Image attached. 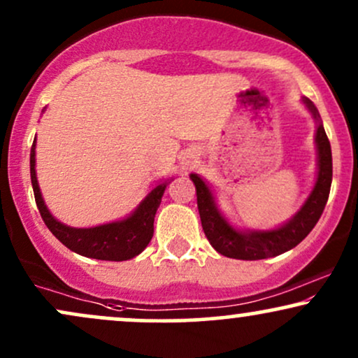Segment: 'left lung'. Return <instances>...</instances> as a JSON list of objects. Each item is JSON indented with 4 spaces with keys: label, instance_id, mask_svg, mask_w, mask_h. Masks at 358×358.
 Returning <instances> with one entry per match:
<instances>
[{
    "label": "left lung",
    "instance_id": "8db88e82",
    "mask_svg": "<svg viewBox=\"0 0 358 358\" xmlns=\"http://www.w3.org/2000/svg\"><path fill=\"white\" fill-rule=\"evenodd\" d=\"M301 102L316 122V180L305 203L285 224L268 229V231L236 227L217 205L215 192L212 190L210 185L200 175L190 173V180L196 190V205H199L203 232L212 248L222 256L242 259V261H259V259L279 256L286 250L296 248L299 242L313 231L316 222L322 217L328 195H330L331 173H334L331 148L318 109L308 97H303Z\"/></svg>",
    "mask_w": 358,
    "mask_h": 358
}]
</instances>
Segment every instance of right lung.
Listing matches in <instances>:
<instances>
[{
  "mask_svg": "<svg viewBox=\"0 0 358 358\" xmlns=\"http://www.w3.org/2000/svg\"><path fill=\"white\" fill-rule=\"evenodd\" d=\"M35 148L36 138L34 139L30 153V175L36 207H38L45 225L65 248L80 254V256L99 259V261H127V259L136 257L146 249L153 237L156 210L162 203V196L168 183H171L173 178L162 180L156 183L145 199L139 202L138 207L124 219L108 222V224L96 225V227H71V225H65L57 220L45 205L38 180H36Z\"/></svg>",
  "mask_w": 358,
  "mask_h": 358,
  "instance_id": "add662e5",
  "label": "right lung"
}]
</instances>
